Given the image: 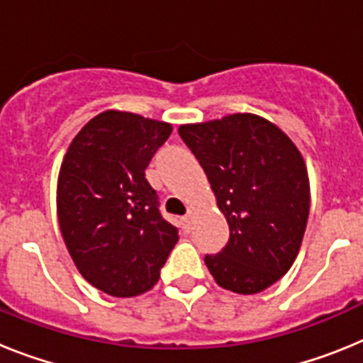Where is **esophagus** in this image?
I'll return each mask as SVG.
<instances>
[{
	"instance_id": "esophagus-1",
	"label": "esophagus",
	"mask_w": 363,
	"mask_h": 363,
	"mask_svg": "<svg viewBox=\"0 0 363 363\" xmlns=\"http://www.w3.org/2000/svg\"><path fill=\"white\" fill-rule=\"evenodd\" d=\"M184 229L185 230L192 229V211H187V214L184 216Z\"/></svg>"
}]
</instances>
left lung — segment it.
<instances>
[{
  "label": "left lung",
  "mask_w": 363,
  "mask_h": 363,
  "mask_svg": "<svg viewBox=\"0 0 363 363\" xmlns=\"http://www.w3.org/2000/svg\"><path fill=\"white\" fill-rule=\"evenodd\" d=\"M178 134L200 162L229 223V242L205 256V265L223 289H267L291 269L307 227L309 178L300 150L277 125L255 114L182 125Z\"/></svg>",
  "instance_id": "left-lung-1"
}]
</instances>
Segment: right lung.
Masks as SVG:
<instances>
[{
    "mask_svg": "<svg viewBox=\"0 0 363 363\" xmlns=\"http://www.w3.org/2000/svg\"><path fill=\"white\" fill-rule=\"evenodd\" d=\"M172 127L107 111L70 143L57 178V220L74 264L111 296L152 289L178 242V229L160 213L145 178Z\"/></svg>",
    "mask_w": 363,
    "mask_h": 363,
    "instance_id": "1",
    "label": "right lung"
}]
</instances>
